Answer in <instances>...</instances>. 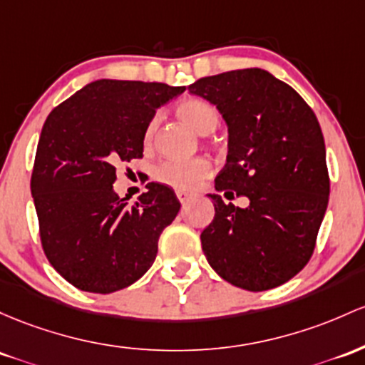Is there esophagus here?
Wrapping results in <instances>:
<instances>
[{"instance_id":"obj_1","label":"esophagus","mask_w":365,"mask_h":365,"mask_svg":"<svg viewBox=\"0 0 365 365\" xmlns=\"http://www.w3.org/2000/svg\"><path fill=\"white\" fill-rule=\"evenodd\" d=\"M176 197H178L180 202H187L190 199V194H189V192L178 190V192H176Z\"/></svg>"}]
</instances>
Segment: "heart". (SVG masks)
<instances>
[{
    "label": "heart",
    "instance_id": "1",
    "mask_svg": "<svg viewBox=\"0 0 365 365\" xmlns=\"http://www.w3.org/2000/svg\"><path fill=\"white\" fill-rule=\"evenodd\" d=\"M176 118L190 128L197 135H210L218 128L220 114L213 103L204 98H185L175 107ZM158 130V119L147 124L143 142L147 147L152 145ZM211 175V164L207 159L195 158L189 161H164L154 170L155 180L164 185L173 187L176 190H194L204 178Z\"/></svg>",
    "mask_w": 365,
    "mask_h": 365
}]
</instances>
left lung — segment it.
<instances>
[{"label":"left lung","mask_w":365,"mask_h":365,"mask_svg":"<svg viewBox=\"0 0 365 365\" xmlns=\"http://www.w3.org/2000/svg\"><path fill=\"white\" fill-rule=\"evenodd\" d=\"M189 91L216 106L228 128L215 189L250 199L235 207L207 194L215 204L201 234L207 263L242 289L277 287L308 263L329 201L317 118L293 88L256 67L202 78Z\"/></svg>","instance_id":"8db88e82"}]
</instances>
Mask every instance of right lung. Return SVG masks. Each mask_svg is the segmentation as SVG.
Here are the masks:
<instances>
[{"mask_svg":"<svg viewBox=\"0 0 365 365\" xmlns=\"http://www.w3.org/2000/svg\"><path fill=\"white\" fill-rule=\"evenodd\" d=\"M185 91L164 83L98 79L50 112L36 150L31 194L48 262L67 282L109 294L131 286L158 255L180 201L150 182L128 206L114 192L115 168L143 155L155 110Z\"/></svg>","mask_w":365,"mask_h":365,"instance_id":"right-lung-1","label":"right lung"}]
</instances>
